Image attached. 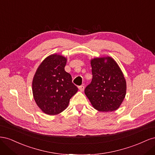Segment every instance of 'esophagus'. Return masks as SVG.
<instances>
[{"label":"esophagus","instance_id":"1","mask_svg":"<svg viewBox=\"0 0 155 155\" xmlns=\"http://www.w3.org/2000/svg\"><path fill=\"white\" fill-rule=\"evenodd\" d=\"M79 91H80L81 92H83L84 91V89H85V87H84L83 85H81V86H79Z\"/></svg>","mask_w":155,"mask_h":155}]
</instances>
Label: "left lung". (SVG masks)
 Segmentation results:
<instances>
[{
    "label": "left lung",
    "mask_w": 155,
    "mask_h": 155,
    "mask_svg": "<svg viewBox=\"0 0 155 155\" xmlns=\"http://www.w3.org/2000/svg\"><path fill=\"white\" fill-rule=\"evenodd\" d=\"M92 79L85 89L92 105L101 112L118 109L126 94V81L118 64L110 57L91 61Z\"/></svg>",
    "instance_id": "obj_1"
}]
</instances>
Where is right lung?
Here are the masks:
<instances>
[{
	"mask_svg": "<svg viewBox=\"0 0 155 155\" xmlns=\"http://www.w3.org/2000/svg\"><path fill=\"white\" fill-rule=\"evenodd\" d=\"M67 58L52 54L41 63L32 81L36 104L49 115L58 114L67 109L70 98L78 92L71 75L64 70Z\"/></svg>",
	"mask_w": 155,
	"mask_h": 155,
	"instance_id": "obj_1",
	"label": "right lung"
}]
</instances>
